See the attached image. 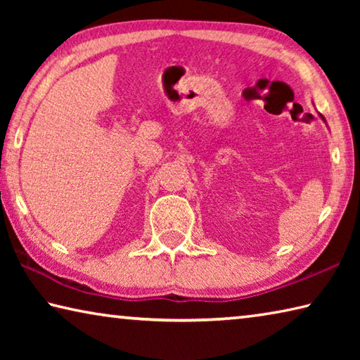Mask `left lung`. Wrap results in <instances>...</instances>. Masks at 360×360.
<instances>
[{"instance_id":"1","label":"left lung","mask_w":360,"mask_h":360,"mask_svg":"<svg viewBox=\"0 0 360 360\" xmlns=\"http://www.w3.org/2000/svg\"><path fill=\"white\" fill-rule=\"evenodd\" d=\"M321 117H322V115H321ZM322 120H326V119H324V117H322Z\"/></svg>"}]
</instances>
